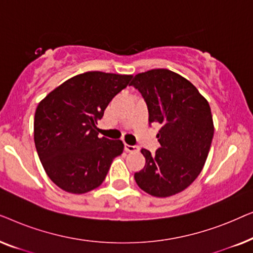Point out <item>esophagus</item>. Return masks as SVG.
Instances as JSON below:
<instances>
[{
  "mask_svg": "<svg viewBox=\"0 0 253 253\" xmlns=\"http://www.w3.org/2000/svg\"><path fill=\"white\" fill-rule=\"evenodd\" d=\"M124 148H126V152H139V147L132 146V145H129V144L124 145Z\"/></svg>",
  "mask_w": 253,
  "mask_h": 253,
  "instance_id": "1",
  "label": "esophagus"
}]
</instances>
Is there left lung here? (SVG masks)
<instances>
[{
  "mask_svg": "<svg viewBox=\"0 0 253 253\" xmlns=\"http://www.w3.org/2000/svg\"><path fill=\"white\" fill-rule=\"evenodd\" d=\"M148 108V122L161 124L155 154L141 150L146 164L134 174L148 195L165 198L185 190L203 170L214 134L209 101L196 86L168 69H153L133 77Z\"/></svg>",
  "mask_w": 253,
  "mask_h": 253,
  "instance_id": "left-lung-1",
  "label": "left lung"
}]
</instances>
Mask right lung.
Masks as SVG:
<instances>
[{
  "mask_svg": "<svg viewBox=\"0 0 253 253\" xmlns=\"http://www.w3.org/2000/svg\"><path fill=\"white\" fill-rule=\"evenodd\" d=\"M131 75L88 71L77 75L41 100L34 115V143L42 167L64 191L82 195L105 181L122 140L98 137V121Z\"/></svg>",
  "mask_w": 253,
  "mask_h": 253,
  "instance_id": "add662e5",
  "label": "right lung"
}]
</instances>
